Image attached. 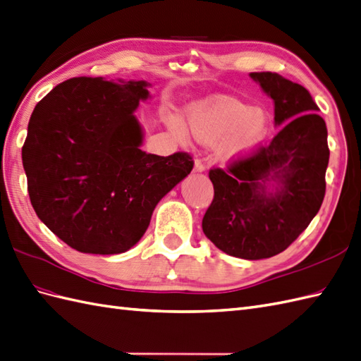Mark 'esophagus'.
Wrapping results in <instances>:
<instances>
[{
    "label": "esophagus",
    "instance_id": "obj_1",
    "mask_svg": "<svg viewBox=\"0 0 361 361\" xmlns=\"http://www.w3.org/2000/svg\"><path fill=\"white\" fill-rule=\"evenodd\" d=\"M205 170V164L202 162L200 159H196V162H195V171L196 173H202Z\"/></svg>",
    "mask_w": 361,
    "mask_h": 361
}]
</instances>
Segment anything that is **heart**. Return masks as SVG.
<instances>
[{
	"label": "heart",
	"instance_id": "1",
	"mask_svg": "<svg viewBox=\"0 0 361 361\" xmlns=\"http://www.w3.org/2000/svg\"><path fill=\"white\" fill-rule=\"evenodd\" d=\"M187 121L192 136L204 144L219 142V153L231 159L254 150L268 135V114L260 109H251L230 96H219L188 109ZM173 135L183 140L187 130L176 116L166 119Z\"/></svg>",
	"mask_w": 361,
	"mask_h": 361
}]
</instances>
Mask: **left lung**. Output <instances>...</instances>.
Here are the masks:
<instances>
[{
  "mask_svg": "<svg viewBox=\"0 0 361 361\" xmlns=\"http://www.w3.org/2000/svg\"><path fill=\"white\" fill-rule=\"evenodd\" d=\"M274 101V121L283 128L208 176L214 197L202 230L219 250L259 260L285 251L319 213L326 191L328 128L311 93L277 73H250ZM279 182L274 193L266 180Z\"/></svg>",
  "mask_w": 361,
  "mask_h": 361,
  "instance_id": "obj_1",
  "label": "left lung"
}]
</instances>
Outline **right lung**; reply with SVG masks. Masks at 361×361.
Wrapping results in <instances>:
<instances>
[{"instance_id":"right-lung-1","label":"right lung","mask_w":361,"mask_h":361,"mask_svg":"<svg viewBox=\"0 0 361 361\" xmlns=\"http://www.w3.org/2000/svg\"><path fill=\"white\" fill-rule=\"evenodd\" d=\"M145 81L67 79L35 107L23 165L35 213L68 247L119 254L136 245L153 209L190 174L192 157L145 153L135 110Z\"/></svg>"}]
</instances>
